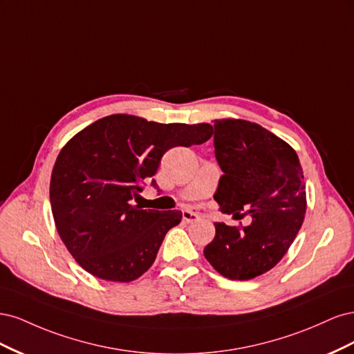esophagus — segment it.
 <instances>
[{"label": "esophagus", "mask_w": 354, "mask_h": 354, "mask_svg": "<svg viewBox=\"0 0 354 354\" xmlns=\"http://www.w3.org/2000/svg\"><path fill=\"white\" fill-rule=\"evenodd\" d=\"M181 216H183V220L186 223H194V221H198L199 220V216L195 212H190V211H183L181 212Z\"/></svg>", "instance_id": "obj_1"}]
</instances>
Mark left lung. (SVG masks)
<instances>
[{
  "mask_svg": "<svg viewBox=\"0 0 354 354\" xmlns=\"http://www.w3.org/2000/svg\"><path fill=\"white\" fill-rule=\"evenodd\" d=\"M214 153L223 171L214 199L224 214L248 209L252 221L242 229L216 223L203 255L224 277L248 281L279 263L301 227L303 168L288 143L242 120L216 121Z\"/></svg>",
  "mask_w": 354,
  "mask_h": 354,
  "instance_id": "8db88e82",
  "label": "left lung"
}]
</instances>
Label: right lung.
<instances>
[{
  "mask_svg": "<svg viewBox=\"0 0 354 354\" xmlns=\"http://www.w3.org/2000/svg\"><path fill=\"white\" fill-rule=\"evenodd\" d=\"M209 124H159L111 115L84 128L62 149L50 181L57 232L75 260L95 277L131 282L156 259L181 211L142 209L131 199L176 146L205 143Z\"/></svg>",
  "mask_w": 354,
  "mask_h": 354,
  "instance_id": "obj_1",
  "label": "right lung"
}]
</instances>
